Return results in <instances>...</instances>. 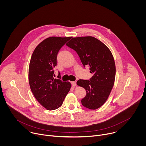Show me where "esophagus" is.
Returning <instances> with one entry per match:
<instances>
[{
  "label": "esophagus",
  "mask_w": 146,
  "mask_h": 146,
  "mask_svg": "<svg viewBox=\"0 0 146 146\" xmlns=\"http://www.w3.org/2000/svg\"><path fill=\"white\" fill-rule=\"evenodd\" d=\"M71 84L73 86V87H76V81H72Z\"/></svg>",
  "instance_id": "1"
}]
</instances>
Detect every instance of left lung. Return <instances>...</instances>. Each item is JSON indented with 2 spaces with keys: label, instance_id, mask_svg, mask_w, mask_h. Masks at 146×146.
<instances>
[{
  "label": "left lung",
  "instance_id": "1",
  "mask_svg": "<svg viewBox=\"0 0 146 146\" xmlns=\"http://www.w3.org/2000/svg\"><path fill=\"white\" fill-rule=\"evenodd\" d=\"M66 46L77 53L83 66L88 65L92 74L90 80L77 81L87 92L81 100L82 106L91 110L99 108L108 99L114 84L115 65L110 50L92 36L73 37Z\"/></svg>",
  "mask_w": 146,
  "mask_h": 146
}]
</instances>
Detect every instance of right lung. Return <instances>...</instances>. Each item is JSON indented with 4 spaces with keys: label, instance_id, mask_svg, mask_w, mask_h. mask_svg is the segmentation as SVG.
<instances>
[{
    "label": "right lung",
    "instance_id": "1",
    "mask_svg": "<svg viewBox=\"0 0 146 146\" xmlns=\"http://www.w3.org/2000/svg\"><path fill=\"white\" fill-rule=\"evenodd\" d=\"M71 38L48 37L38 44L31 56L28 73L30 88L37 100L48 110L60 107L72 87L69 81L55 78L53 70L59 50Z\"/></svg>",
    "mask_w": 146,
    "mask_h": 146
}]
</instances>
